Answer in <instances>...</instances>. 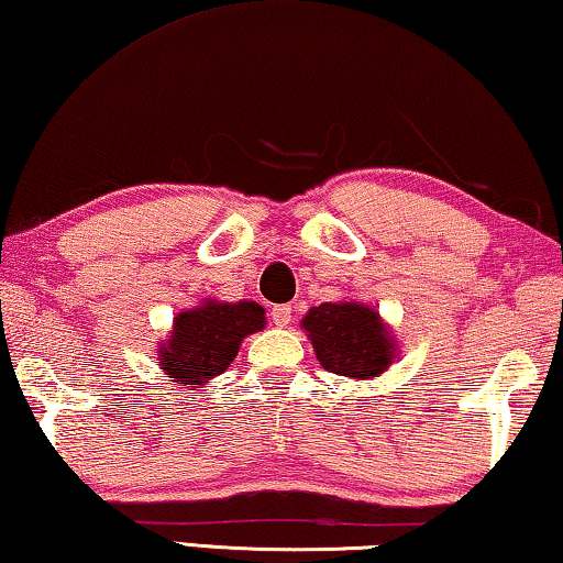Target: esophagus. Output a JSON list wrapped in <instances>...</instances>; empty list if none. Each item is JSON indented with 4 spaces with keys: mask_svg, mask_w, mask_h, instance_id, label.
<instances>
[{
    "mask_svg": "<svg viewBox=\"0 0 563 563\" xmlns=\"http://www.w3.org/2000/svg\"><path fill=\"white\" fill-rule=\"evenodd\" d=\"M292 310H290V306H275L273 310H271V318H273V323L278 325V329H285V325H288L290 321H292Z\"/></svg>",
    "mask_w": 563,
    "mask_h": 563,
    "instance_id": "obj_1",
    "label": "esophagus"
}]
</instances>
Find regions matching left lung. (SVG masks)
I'll use <instances>...</instances> for the list:
<instances>
[{"label": "left lung", "mask_w": 563, "mask_h": 563, "mask_svg": "<svg viewBox=\"0 0 563 563\" xmlns=\"http://www.w3.org/2000/svg\"><path fill=\"white\" fill-rule=\"evenodd\" d=\"M325 372L368 382L399 356V341L379 310L362 300L313 306L300 321Z\"/></svg>", "instance_id": "8db88e82"}]
</instances>
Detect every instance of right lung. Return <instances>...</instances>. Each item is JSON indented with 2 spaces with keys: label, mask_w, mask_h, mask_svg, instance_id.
I'll return each instance as SVG.
<instances>
[{
  "label": "right lung",
  "mask_w": 563,
  "mask_h": 563,
  "mask_svg": "<svg viewBox=\"0 0 563 563\" xmlns=\"http://www.w3.org/2000/svg\"><path fill=\"white\" fill-rule=\"evenodd\" d=\"M265 329V308L255 300L224 303L201 298L199 306L174 316V325L158 341L156 364L179 387L201 391L214 376L228 372L242 341Z\"/></svg>",
  "instance_id": "1"
}]
</instances>
